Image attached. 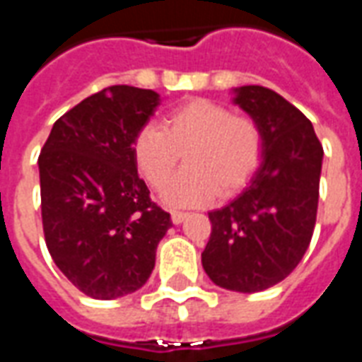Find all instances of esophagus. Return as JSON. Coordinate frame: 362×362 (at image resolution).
<instances>
[{"mask_svg":"<svg viewBox=\"0 0 362 362\" xmlns=\"http://www.w3.org/2000/svg\"><path fill=\"white\" fill-rule=\"evenodd\" d=\"M170 217H173V223L174 225H180L182 221L186 219V217H188V213L186 211H170Z\"/></svg>","mask_w":362,"mask_h":362,"instance_id":"1","label":"esophagus"}]
</instances>
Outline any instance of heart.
I'll use <instances>...</instances> for the list:
<instances>
[{
    "mask_svg": "<svg viewBox=\"0 0 362 362\" xmlns=\"http://www.w3.org/2000/svg\"><path fill=\"white\" fill-rule=\"evenodd\" d=\"M264 147V132L252 116L209 98H189L166 112L160 127H139L132 155L145 182L160 189L184 152L187 168L163 197L173 205H205L243 189L258 173Z\"/></svg>",
    "mask_w": 362,
    "mask_h": 362,
    "instance_id": "b5f03b06",
    "label": "heart"
}]
</instances>
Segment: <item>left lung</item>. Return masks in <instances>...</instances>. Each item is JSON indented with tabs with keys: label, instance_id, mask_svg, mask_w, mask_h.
Masks as SVG:
<instances>
[{
	"label": "left lung",
	"instance_id": "1",
	"mask_svg": "<svg viewBox=\"0 0 362 362\" xmlns=\"http://www.w3.org/2000/svg\"><path fill=\"white\" fill-rule=\"evenodd\" d=\"M235 103L262 127L264 160L240 196L209 213L202 264L215 285L258 293L285 279L310 244L324 149L310 119L275 90L246 85Z\"/></svg>",
	"mask_w": 362,
	"mask_h": 362
}]
</instances>
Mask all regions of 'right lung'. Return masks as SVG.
<instances>
[{
  "label": "right lung",
  "instance_id": "right-lung-1",
  "mask_svg": "<svg viewBox=\"0 0 362 362\" xmlns=\"http://www.w3.org/2000/svg\"><path fill=\"white\" fill-rule=\"evenodd\" d=\"M157 104L155 90L106 87L56 119L38 157L48 252L93 298L143 287L173 227L170 215L151 202L132 155L134 135Z\"/></svg>",
  "mask_w": 362,
  "mask_h": 362
}]
</instances>
